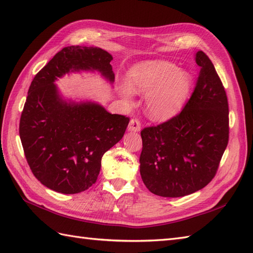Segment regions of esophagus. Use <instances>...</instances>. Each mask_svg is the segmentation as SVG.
I'll return each instance as SVG.
<instances>
[{
    "label": "esophagus",
    "instance_id": "esophagus-1",
    "mask_svg": "<svg viewBox=\"0 0 253 253\" xmlns=\"http://www.w3.org/2000/svg\"><path fill=\"white\" fill-rule=\"evenodd\" d=\"M141 128V124L140 121L137 120V118H132V120L129 122V125H128V130L130 131H139Z\"/></svg>",
    "mask_w": 253,
    "mask_h": 253
}]
</instances>
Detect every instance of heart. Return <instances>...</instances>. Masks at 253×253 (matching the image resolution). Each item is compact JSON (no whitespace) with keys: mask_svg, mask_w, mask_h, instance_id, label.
Instances as JSON below:
<instances>
[{"mask_svg":"<svg viewBox=\"0 0 253 253\" xmlns=\"http://www.w3.org/2000/svg\"><path fill=\"white\" fill-rule=\"evenodd\" d=\"M130 88L138 93H146V109L154 120H168L178 112L191 88L192 79L187 72H179L174 64L152 61L138 64L128 75ZM121 92L129 101L131 90L122 85Z\"/></svg>","mask_w":253,"mask_h":253,"instance_id":"heart-1","label":"heart"}]
</instances>
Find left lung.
I'll return each mask as SVG.
<instances>
[{
    "label": "left lung",
    "instance_id": "8db88e82",
    "mask_svg": "<svg viewBox=\"0 0 253 253\" xmlns=\"http://www.w3.org/2000/svg\"><path fill=\"white\" fill-rule=\"evenodd\" d=\"M195 89L178 114L141 130L140 174L148 189L177 198L206 187L216 175L229 138L226 91L206 53Z\"/></svg>",
    "mask_w": 253,
    "mask_h": 253
}]
</instances>
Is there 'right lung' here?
<instances>
[{
    "label": "right lung",
    "instance_id": "obj_1",
    "mask_svg": "<svg viewBox=\"0 0 253 253\" xmlns=\"http://www.w3.org/2000/svg\"><path fill=\"white\" fill-rule=\"evenodd\" d=\"M112 60L100 47L66 46L30 84L19 122L20 140L32 174L56 192L73 195L94 184L102 157L123 138L129 117L94 103H66L53 83L71 69H98L113 82Z\"/></svg>",
    "mask_w": 253,
    "mask_h": 253
}]
</instances>
